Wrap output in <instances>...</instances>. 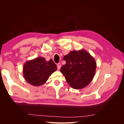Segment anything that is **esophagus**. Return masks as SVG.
Segmentation results:
<instances>
[{"instance_id": "34e87169", "label": "esophagus", "mask_w": 124, "mask_h": 124, "mask_svg": "<svg viewBox=\"0 0 124 124\" xmlns=\"http://www.w3.org/2000/svg\"><path fill=\"white\" fill-rule=\"evenodd\" d=\"M57 69H58V70H60V69H61V64L60 63H58V64L57 65Z\"/></svg>"}]
</instances>
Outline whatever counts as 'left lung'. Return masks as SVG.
<instances>
[{"label":"left lung","instance_id":"left-lung-1","mask_svg":"<svg viewBox=\"0 0 124 124\" xmlns=\"http://www.w3.org/2000/svg\"><path fill=\"white\" fill-rule=\"evenodd\" d=\"M63 59L66 63L60 70L71 87L80 89L91 83L95 74L96 62L87 51L84 49L71 51Z\"/></svg>","mask_w":124,"mask_h":124}]
</instances>
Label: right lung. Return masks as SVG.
Returning <instances> with one entry per match:
<instances>
[{
	"mask_svg": "<svg viewBox=\"0 0 124 124\" xmlns=\"http://www.w3.org/2000/svg\"><path fill=\"white\" fill-rule=\"evenodd\" d=\"M57 70L52 59L46 61L42 57H38L26 62L23 66V76L28 83L39 86L46 83L49 77Z\"/></svg>",
	"mask_w": 124,
	"mask_h": 124,
	"instance_id": "1",
	"label": "right lung"
}]
</instances>
